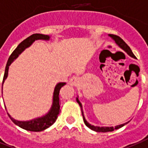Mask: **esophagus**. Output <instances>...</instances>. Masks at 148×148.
I'll return each instance as SVG.
<instances>
[{"mask_svg":"<svg viewBox=\"0 0 148 148\" xmlns=\"http://www.w3.org/2000/svg\"><path fill=\"white\" fill-rule=\"evenodd\" d=\"M78 82H79V78H78L77 76L72 77L71 78V80H70V84H71V86H76L78 84Z\"/></svg>","mask_w":148,"mask_h":148,"instance_id":"obj_1","label":"esophagus"}]
</instances>
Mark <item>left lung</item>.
I'll return each mask as SVG.
<instances>
[{
	"label": "left lung",
	"mask_w": 148,
	"mask_h": 148,
	"mask_svg": "<svg viewBox=\"0 0 148 148\" xmlns=\"http://www.w3.org/2000/svg\"><path fill=\"white\" fill-rule=\"evenodd\" d=\"M110 38L113 39L114 41L115 42V43L117 44L119 47H120L121 49H123L125 52L127 53L128 55H130V56L132 57V58H135V56L134 55V53H132V49L131 48L129 47L127 45V44L126 43V42L120 38V37H119L117 35H114V34H109ZM77 103L79 104V106L81 107V110H82V117H83V121H84L86 127H88L90 129H91L93 131H95V132H113L114 130H115V129H119V128L122 127H123L124 125H126L127 123H128L129 122L127 123H123V124H121V125H118V126H115L114 127H95V126H93V125L90 124L86 120V119L84 117V114H83V112H82V106L81 103L79 102V100L77 98Z\"/></svg>",
	"instance_id": "obj_1"
}]
</instances>
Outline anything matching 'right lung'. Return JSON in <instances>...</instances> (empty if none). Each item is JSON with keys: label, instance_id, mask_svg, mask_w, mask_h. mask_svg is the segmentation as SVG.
Returning a JSON list of instances; mask_svg holds the SVG:
<instances>
[{"label": "right lung", "instance_id": "obj_1", "mask_svg": "<svg viewBox=\"0 0 148 148\" xmlns=\"http://www.w3.org/2000/svg\"><path fill=\"white\" fill-rule=\"evenodd\" d=\"M36 40H46L47 41V40H49V36L41 34H34L29 36L26 39H25L23 42H21L20 44L17 45L16 49H14V51L12 53V54L9 56V60H8L7 64H6L5 74H4V77H3V82L8 77V71H9V66L13 62V60L16 59L21 53L23 52L24 50L28 48L29 46H30L32 43ZM64 85H66V82H59L56 85V86L54 88V91H53V96L52 106H51L49 112L45 114L44 116L37 118V119L29 121H18L13 119L9 115V113H7L9 117L18 127L23 128L25 130L30 131V132H42V131L45 130L46 128L49 127L51 125L55 123L57 118H58L60 111H61V110H60L59 92L60 89L62 88Z\"/></svg>", "mask_w": 148, "mask_h": 148}]
</instances>
